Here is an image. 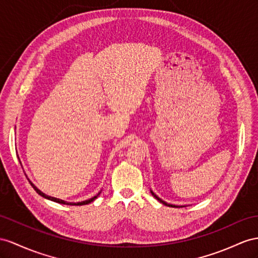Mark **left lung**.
I'll return each mask as SVG.
<instances>
[{
  "label": "left lung",
  "instance_id": "8db88e82",
  "mask_svg": "<svg viewBox=\"0 0 258 258\" xmlns=\"http://www.w3.org/2000/svg\"><path fill=\"white\" fill-rule=\"evenodd\" d=\"M150 192H151V194H153V196L156 198V200L157 201H159L161 204H163V205H166V206H168V207H184V206H176V205H172V204H168V203H166V202H164V201H162L161 200V198H159V197H158L154 192H153V190H150Z\"/></svg>",
  "mask_w": 258,
  "mask_h": 258
}]
</instances>
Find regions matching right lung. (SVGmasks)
I'll return each mask as SVG.
<instances>
[{"label": "right lung", "mask_w": 258, "mask_h": 258, "mask_svg": "<svg viewBox=\"0 0 258 258\" xmlns=\"http://www.w3.org/2000/svg\"><path fill=\"white\" fill-rule=\"evenodd\" d=\"M19 162H21V160H19ZM21 164H22V162H21ZM30 182V181H29ZM30 184H31V186L35 188V190L36 192L39 194V195H41L42 197H44V198H47V200H50V201H52V202H55V203H58V204H63V205H77V206H82V205H87V204H90L91 202H94L96 198L100 195V193H101V190L100 192H99L96 196H94V197H91V198H89V200H86V201H83V202H78V203H68V202H65V201H63V200H58V198H55V197H52V196H49V195H45L44 193H42L40 189L39 188H37L34 184H32L31 182H30Z\"/></svg>", "instance_id": "add662e5"}]
</instances>
